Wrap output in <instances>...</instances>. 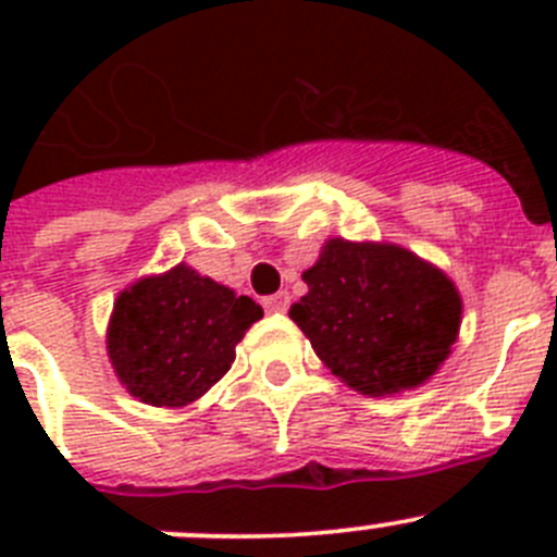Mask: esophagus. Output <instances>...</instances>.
<instances>
[{
  "label": "esophagus",
  "instance_id": "34e87169",
  "mask_svg": "<svg viewBox=\"0 0 557 557\" xmlns=\"http://www.w3.org/2000/svg\"><path fill=\"white\" fill-rule=\"evenodd\" d=\"M262 307H264V312H270V314H282V312H287V307H289V295H287V293L268 295V298H262Z\"/></svg>",
  "mask_w": 557,
  "mask_h": 557
}]
</instances>
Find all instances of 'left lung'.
<instances>
[{"instance_id": "left-lung-1", "label": "left lung", "mask_w": 557, "mask_h": 557, "mask_svg": "<svg viewBox=\"0 0 557 557\" xmlns=\"http://www.w3.org/2000/svg\"><path fill=\"white\" fill-rule=\"evenodd\" d=\"M304 282L309 293L289 318L334 376L366 396L424 385L460 332L449 275L398 245L329 239Z\"/></svg>"}]
</instances>
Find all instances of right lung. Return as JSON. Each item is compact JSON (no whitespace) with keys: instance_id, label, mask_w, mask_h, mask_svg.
<instances>
[{"instance_id":"1","label":"right lung","mask_w":557,"mask_h":557,"mask_svg":"<svg viewBox=\"0 0 557 557\" xmlns=\"http://www.w3.org/2000/svg\"><path fill=\"white\" fill-rule=\"evenodd\" d=\"M262 307L178 264L120 293L108 323V357L131 396L184 407L225 376L236 343Z\"/></svg>"}]
</instances>
